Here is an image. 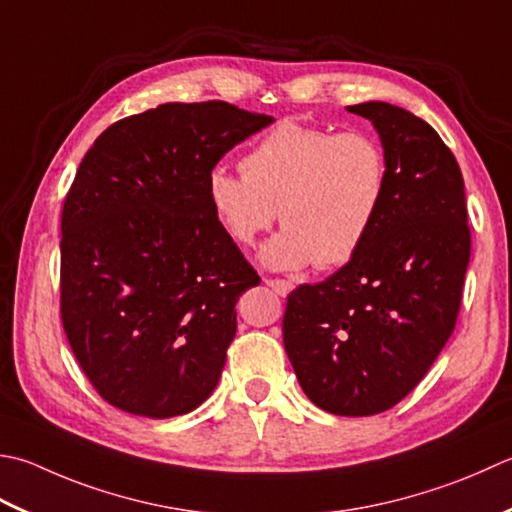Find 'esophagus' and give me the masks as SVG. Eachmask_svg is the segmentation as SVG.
<instances>
[{"mask_svg": "<svg viewBox=\"0 0 512 512\" xmlns=\"http://www.w3.org/2000/svg\"><path fill=\"white\" fill-rule=\"evenodd\" d=\"M266 286L273 288L279 297H286V295L290 293V290H293V282H288V279H273V277H268V279H266Z\"/></svg>", "mask_w": 512, "mask_h": 512, "instance_id": "obj_1", "label": "esophagus"}]
</instances>
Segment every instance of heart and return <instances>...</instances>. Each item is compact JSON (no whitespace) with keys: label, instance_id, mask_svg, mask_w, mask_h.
Instances as JSON below:
<instances>
[{"label":"heart","instance_id":"1","mask_svg":"<svg viewBox=\"0 0 512 512\" xmlns=\"http://www.w3.org/2000/svg\"><path fill=\"white\" fill-rule=\"evenodd\" d=\"M239 168L242 175L210 170V210L239 246H253L279 210L286 228L259 255L275 270L348 264L373 235L390 186L386 150L375 135L297 122L268 130Z\"/></svg>","mask_w":512,"mask_h":512}]
</instances>
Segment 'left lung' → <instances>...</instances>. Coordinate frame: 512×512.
<instances>
[{"mask_svg":"<svg viewBox=\"0 0 512 512\" xmlns=\"http://www.w3.org/2000/svg\"><path fill=\"white\" fill-rule=\"evenodd\" d=\"M348 110L382 139L388 197L346 266L288 295L284 348L310 402L366 417L402 402L453 335L470 228L462 170L433 126L386 102Z\"/></svg>","mask_w":512,"mask_h":512,"instance_id":"8db88e82","label":"left lung"}]
</instances>
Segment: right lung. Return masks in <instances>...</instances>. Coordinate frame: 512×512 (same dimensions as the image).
<instances>
[{"instance_id":"1","label":"right lung","mask_w":512,"mask_h":512,"mask_svg":"<svg viewBox=\"0 0 512 512\" xmlns=\"http://www.w3.org/2000/svg\"><path fill=\"white\" fill-rule=\"evenodd\" d=\"M275 122L226 102H170L108 126L62 210V322L79 366L130 415H184L213 393L259 284L210 210L206 177Z\"/></svg>"}]
</instances>
